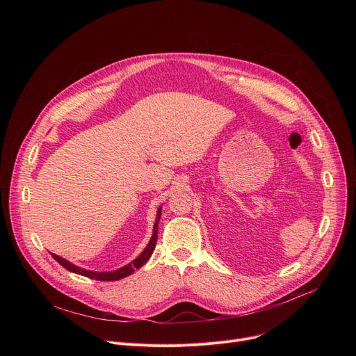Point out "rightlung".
<instances>
[{"instance_id": "obj_1", "label": "right lung", "mask_w": 356, "mask_h": 356, "mask_svg": "<svg viewBox=\"0 0 356 356\" xmlns=\"http://www.w3.org/2000/svg\"><path fill=\"white\" fill-rule=\"evenodd\" d=\"M161 216H162V207L158 209V214H156V221H155V225H154V232H152V238L147 243V246L143 249V252L140 253V255L134 259L131 264L122 266L121 269L118 270H114V272H91V270H86V269H81L73 264H70L69 261L55 255V253H52V257L56 262H59L65 269H67L69 272H73V273H77V275H81V276H86V277H90V279H94V280H101V282H113V280H120V279H124L129 275H132L136 269H139L140 266H143L152 253H154L155 250V246H156V241H158V225H159V220H161Z\"/></svg>"}]
</instances>
